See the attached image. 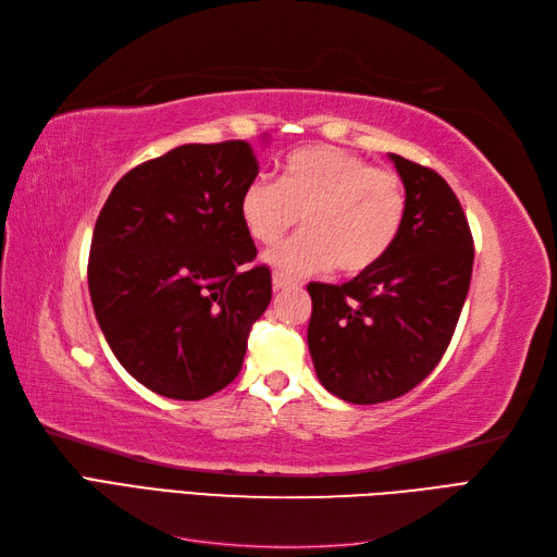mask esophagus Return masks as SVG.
Masks as SVG:
<instances>
[{
    "label": "esophagus",
    "instance_id": "esophagus-1",
    "mask_svg": "<svg viewBox=\"0 0 557 557\" xmlns=\"http://www.w3.org/2000/svg\"><path fill=\"white\" fill-rule=\"evenodd\" d=\"M272 281H274V290H283V288H290V285H297V281L293 276L283 274V272H274Z\"/></svg>",
    "mask_w": 557,
    "mask_h": 557
}]
</instances>
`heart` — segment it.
<instances>
[{
    "label": "heart",
    "instance_id": "obj_1",
    "mask_svg": "<svg viewBox=\"0 0 557 557\" xmlns=\"http://www.w3.org/2000/svg\"><path fill=\"white\" fill-rule=\"evenodd\" d=\"M239 213L258 244H274L301 213L305 230L269 252V262L281 272L311 274L334 262L339 272L358 274L376 264L399 237L407 188L399 174L318 144L293 150L276 181H248Z\"/></svg>",
    "mask_w": 557,
    "mask_h": 557
}]
</instances>
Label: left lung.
I'll return each instance as SVG.
<instances>
[{
	"mask_svg": "<svg viewBox=\"0 0 557 557\" xmlns=\"http://www.w3.org/2000/svg\"><path fill=\"white\" fill-rule=\"evenodd\" d=\"M391 158L407 188V218L393 248L348 283L307 285L315 374L350 404L397 399L432 374L474 267V237L450 185L430 166Z\"/></svg>",
	"mask_w": 557,
	"mask_h": 557,
	"instance_id": "1",
	"label": "left lung"
}]
</instances>
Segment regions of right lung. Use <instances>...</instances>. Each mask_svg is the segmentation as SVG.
I'll use <instances>...</instances> for the list:
<instances>
[{
	"label": "right lung",
	"instance_id": "add662e5",
	"mask_svg": "<svg viewBox=\"0 0 557 557\" xmlns=\"http://www.w3.org/2000/svg\"><path fill=\"white\" fill-rule=\"evenodd\" d=\"M260 172L248 141L185 144L113 185L97 215L88 288L127 374L195 401L239 376L248 336L272 301V272L242 221Z\"/></svg>",
	"mask_w": 557,
	"mask_h": 557
}]
</instances>
